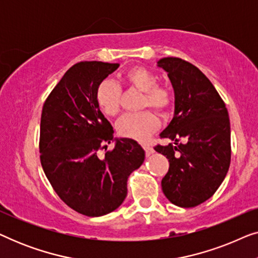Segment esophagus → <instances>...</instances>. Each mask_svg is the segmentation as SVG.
I'll return each instance as SVG.
<instances>
[{"mask_svg":"<svg viewBox=\"0 0 258 258\" xmlns=\"http://www.w3.org/2000/svg\"><path fill=\"white\" fill-rule=\"evenodd\" d=\"M143 148H144V150H146L147 156H150V155L154 154V149L149 146V144H143Z\"/></svg>","mask_w":258,"mask_h":258,"instance_id":"obj_1","label":"esophagus"}]
</instances>
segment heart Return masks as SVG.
I'll return each mask as SVG.
<instances>
[{"mask_svg":"<svg viewBox=\"0 0 258 258\" xmlns=\"http://www.w3.org/2000/svg\"><path fill=\"white\" fill-rule=\"evenodd\" d=\"M124 81L130 87L144 93L143 107H150L160 114H165L172 103L171 93L158 87V80L154 73L143 67H135L124 74ZM121 89L111 80H103L97 86L96 103L105 116H115L119 110ZM160 128V121L151 111L126 114L118 119L116 129L119 136L144 141Z\"/></svg>","mask_w":258,"mask_h":258,"instance_id":"heart-1","label":"heart"}]
</instances>
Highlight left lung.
I'll return each instance as SVG.
<instances>
[{
  "label": "left lung",
  "mask_w": 258,
  "mask_h": 258,
  "mask_svg": "<svg viewBox=\"0 0 258 258\" xmlns=\"http://www.w3.org/2000/svg\"><path fill=\"white\" fill-rule=\"evenodd\" d=\"M157 67L167 72L175 97L174 115L160 134L174 143L155 147L169 161L162 190L175 206L192 208L210 199L228 172L229 114L213 83L191 63L163 57Z\"/></svg>",
  "instance_id": "1"
}]
</instances>
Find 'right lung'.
I'll return each mask as SVG.
<instances>
[{
  "label": "right lung",
  "mask_w": 258,
  "mask_h": 258,
  "mask_svg": "<svg viewBox=\"0 0 258 258\" xmlns=\"http://www.w3.org/2000/svg\"><path fill=\"white\" fill-rule=\"evenodd\" d=\"M118 67L77 63L56 84L42 109V168L59 199L86 216H103L117 209L126 197L128 177L146 157L135 140L114 137L96 103L97 86ZM110 142L114 149L98 158V150Z\"/></svg>",
  "instance_id": "obj_1"
}]
</instances>
